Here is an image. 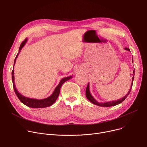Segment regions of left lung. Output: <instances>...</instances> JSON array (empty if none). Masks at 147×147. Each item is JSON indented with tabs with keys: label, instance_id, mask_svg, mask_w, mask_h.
Listing matches in <instances>:
<instances>
[{
	"label": "left lung",
	"instance_id": "left-lung-1",
	"mask_svg": "<svg viewBox=\"0 0 147 147\" xmlns=\"http://www.w3.org/2000/svg\"><path fill=\"white\" fill-rule=\"evenodd\" d=\"M125 49L130 51V49H129V48H125ZM132 62H133V58H132ZM133 73H134V74H135V70H134ZM134 80V76H133V78H132V84H131L130 88L129 91L128 92V93H127L124 97L122 98H120V99H118V100H117V101H109V102L108 101V102H98V101H96V100L95 99V98H94L93 96H92V95L90 94V90H89V83H88V84L86 89V98L88 99V100H89V101H90L92 103H93L94 104H95V105H98V106H100V107H111V106H114V105H118V104L121 103L123 101H124V100H125V99L127 97V96L129 95V93L130 92V90H131V89H132V88Z\"/></svg>",
	"mask_w": 147,
	"mask_h": 147
}]
</instances>
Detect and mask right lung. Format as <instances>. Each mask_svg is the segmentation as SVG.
Here are the masks:
<instances>
[{"instance_id":"right-lung-1","label":"right lung","mask_w":147,"mask_h":147,"mask_svg":"<svg viewBox=\"0 0 147 147\" xmlns=\"http://www.w3.org/2000/svg\"><path fill=\"white\" fill-rule=\"evenodd\" d=\"M27 41V38H26L25 40H24L21 43V44L20 46V48H19V52L17 53V55L16 57H15V60H14L13 68L12 71V83H13V89H14V91L15 92V94H16L17 97L20 100V101L22 103L24 104V105H27V107H29L31 108H35V109L48 107L52 105L54 102L56 101L57 99L58 98V97L59 95L60 89H61L62 85H63V84L65 82L73 78V76H68V77H67V78L62 79L61 80L59 83L58 84V85L55 88V90H54L52 94L46 98H44L42 99H34V98H28V97H26L24 95H21L18 91V90L16 89V87H15V82H14L15 79H14V69H13V68H14V65H15V63H16V60L19 55V53H20L21 50L22 49V48L24 47V46L26 43Z\"/></svg>"}]
</instances>
